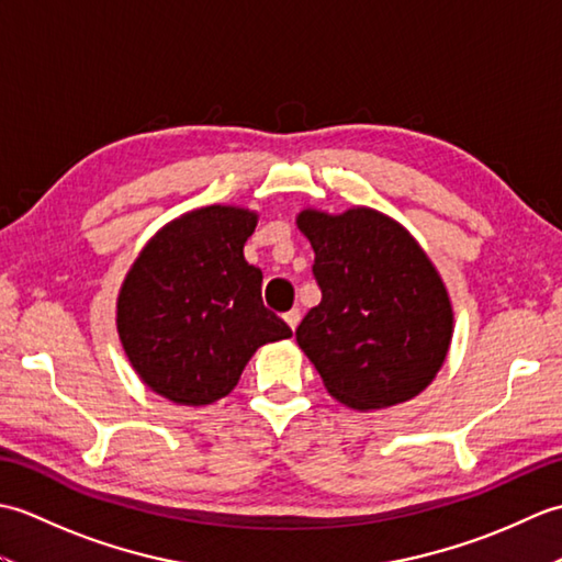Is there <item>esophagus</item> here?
<instances>
[{"label":"esophagus","mask_w":562,"mask_h":562,"mask_svg":"<svg viewBox=\"0 0 562 562\" xmlns=\"http://www.w3.org/2000/svg\"><path fill=\"white\" fill-rule=\"evenodd\" d=\"M300 318H302V314H300V308H290L288 314H284V321H288V326L294 330L296 326H300Z\"/></svg>","instance_id":"1"}]
</instances>
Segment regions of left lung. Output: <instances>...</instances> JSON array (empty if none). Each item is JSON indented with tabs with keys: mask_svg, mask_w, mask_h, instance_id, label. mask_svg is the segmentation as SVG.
Returning a JSON list of instances; mask_svg holds the SVG:
<instances>
[{
	"mask_svg": "<svg viewBox=\"0 0 562 562\" xmlns=\"http://www.w3.org/2000/svg\"><path fill=\"white\" fill-rule=\"evenodd\" d=\"M321 304L296 342L333 398L381 411L423 393L449 355L447 284L413 234L389 214L357 205L340 214L304 207Z\"/></svg>",
	"mask_w": 562,
	"mask_h": 562,
	"instance_id": "8db88e82",
	"label": "left lung"
}]
</instances>
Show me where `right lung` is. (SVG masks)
I'll use <instances>...</instances> for the list:
<instances>
[{
    "mask_svg": "<svg viewBox=\"0 0 562 562\" xmlns=\"http://www.w3.org/2000/svg\"><path fill=\"white\" fill-rule=\"evenodd\" d=\"M258 212L207 205L164 224L117 292L115 326L130 364L176 405L229 396L250 357L292 336L262 306V272L244 258Z\"/></svg>",
    "mask_w": 562,
    "mask_h": 562,
    "instance_id": "right-lung-1",
    "label": "right lung"
}]
</instances>
